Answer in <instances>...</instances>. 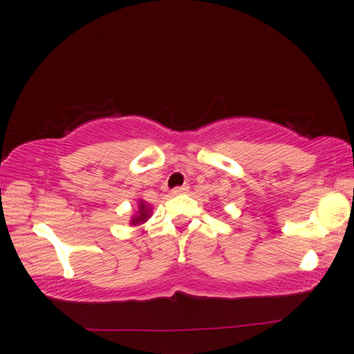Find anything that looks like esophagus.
<instances>
[{
  "mask_svg": "<svg viewBox=\"0 0 354 354\" xmlns=\"http://www.w3.org/2000/svg\"><path fill=\"white\" fill-rule=\"evenodd\" d=\"M171 192H173V195H183V194H187V192H189V186H187V184H184V186H181V187L173 189Z\"/></svg>",
  "mask_w": 354,
  "mask_h": 354,
  "instance_id": "1",
  "label": "esophagus"
}]
</instances>
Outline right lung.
<instances>
[{
  "instance_id": "1",
  "label": "right lung",
  "mask_w": 354,
  "mask_h": 354,
  "mask_svg": "<svg viewBox=\"0 0 354 354\" xmlns=\"http://www.w3.org/2000/svg\"><path fill=\"white\" fill-rule=\"evenodd\" d=\"M151 216H153V206H151L148 201L140 198L138 205H137V209L131 216V221H129V225H131V227L143 225L145 222H148V218H151Z\"/></svg>"
}]
</instances>
